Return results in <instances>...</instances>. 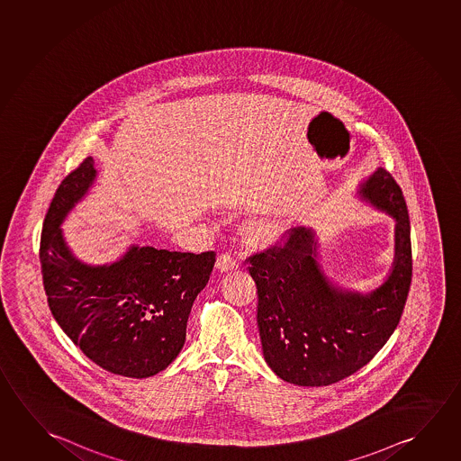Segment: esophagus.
<instances>
[{
    "label": "esophagus",
    "mask_w": 461,
    "mask_h": 461,
    "mask_svg": "<svg viewBox=\"0 0 461 461\" xmlns=\"http://www.w3.org/2000/svg\"><path fill=\"white\" fill-rule=\"evenodd\" d=\"M238 267H240V262L234 257L233 252H223L217 258V268L220 271H230V269H236Z\"/></svg>",
    "instance_id": "1"
}]
</instances>
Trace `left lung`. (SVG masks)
<instances>
[{"label": "left lung", "mask_w": 461, "mask_h": 461, "mask_svg": "<svg viewBox=\"0 0 461 461\" xmlns=\"http://www.w3.org/2000/svg\"><path fill=\"white\" fill-rule=\"evenodd\" d=\"M361 193L397 221L394 268L372 294L333 287L319 268L316 241L305 228H292L285 238L246 258L257 285L263 356L284 382L327 386L353 375L374 359L401 321L411 284L404 194L382 167Z\"/></svg>", "instance_id": "left-lung-1"}]
</instances>
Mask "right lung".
<instances>
[{
    "instance_id": "obj_1",
    "label": "right lung",
    "mask_w": 461,
    "mask_h": 461,
    "mask_svg": "<svg viewBox=\"0 0 461 461\" xmlns=\"http://www.w3.org/2000/svg\"><path fill=\"white\" fill-rule=\"evenodd\" d=\"M95 177L91 156L60 182L44 217L40 262L52 316L70 340L114 375L147 378L177 357L193 302L215 252L132 248L110 267L75 260L59 225Z\"/></svg>"
}]
</instances>
